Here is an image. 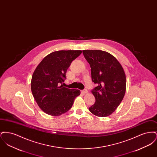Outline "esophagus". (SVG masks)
I'll use <instances>...</instances> for the list:
<instances>
[{"mask_svg": "<svg viewBox=\"0 0 157 157\" xmlns=\"http://www.w3.org/2000/svg\"><path fill=\"white\" fill-rule=\"evenodd\" d=\"M82 92L83 94H88V91L86 90H82Z\"/></svg>", "mask_w": 157, "mask_h": 157, "instance_id": "obj_1", "label": "esophagus"}]
</instances>
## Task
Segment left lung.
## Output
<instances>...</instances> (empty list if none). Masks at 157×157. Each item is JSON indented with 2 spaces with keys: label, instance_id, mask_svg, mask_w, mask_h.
<instances>
[{
  "label": "left lung",
  "instance_id": "obj_1",
  "mask_svg": "<svg viewBox=\"0 0 157 157\" xmlns=\"http://www.w3.org/2000/svg\"><path fill=\"white\" fill-rule=\"evenodd\" d=\"M91 68L92 80L97 84L91 92L95 102L90 112L99 117L111 115L124 97L127 79L118 60L109 53L101 50H83Z\"/></svg>",
  "mask_w": 157,
  "mask_h": 157
}]
</instances>
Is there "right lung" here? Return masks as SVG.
<instances>
[{"label":"right lung","mask_w":157,"mask_h":157,"mask_svg":"<svg viewBox=\"0 0 157 157\" xmlns=\"http://www.w3.org/2000/svg\"><path fill=\"white\" fill-rule=\"evenodd\" d=\"M82 53V51H59L49 53L42 59L33 72L31 90L39 107L46 113L59 116L67 112L75 98L81 94L78 90H71L61 83L71 62Z\"/></svg>","instance_id":"1"}]
</instances>
